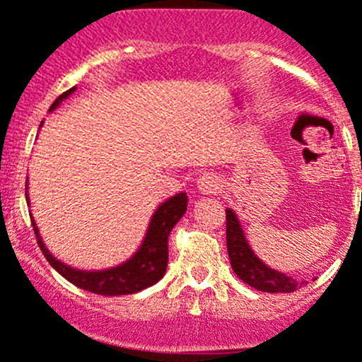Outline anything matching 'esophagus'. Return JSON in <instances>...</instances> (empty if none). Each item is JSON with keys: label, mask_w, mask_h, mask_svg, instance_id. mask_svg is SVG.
<instances>
[{"label": "esophagus", "mask_w": 362, "mask_h": 362, "mask_svg": "<svg viewBox=\"0 0 362 362\" xmlns=\"http://www.w3.org/2000/svg\"><path fill=\"white\" fill-rule=\"evenodd\" d=\"M197 188L200 193H216L221 188V180L214 173H206L197 181Z\"/></svg>", "instance_id": "34e87169"}]
</instances>
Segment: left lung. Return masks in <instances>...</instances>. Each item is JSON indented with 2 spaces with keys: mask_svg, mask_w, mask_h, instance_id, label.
<instances>
[{
  "mask_svg": "<svg viewBox=\"0 0 362 362\" xmlns=\"http://www.w3.org/2000/svg\"><path fill=\"white\" fill-rule=\"evenodd\" d=\"M227 213V250L230 266L238 278H241L250 287L257 288L260 292H294L303 284L296 281L292 276L280 273L276 269H271L269 266L262 262L250 248L248 241L245 238L241 223L232 209H225Z\"/></svg>",
  "mask_w": 362,
  "mask_h": 362,
  "instance_id": "1",
  "label": "left lung"
}]
</instances>
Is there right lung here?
<instances>
[{
  "label": "right lung",
  "mask_w": 362,
  "mask_h": 362,
  "mask_svg": "<svg viewBox=\"0 0 362 362\" xmlns=\"http://www.w3.org/2000/svg\"><path fill=\"white\" fill-rule=\"evenodd\" d=\"M75 88L68 89L63 95H59L54 100L49 110H54L56 107L63 102L64 98L71 95ZM42 127V124H40ZM26 200L30 204V197H28L26 188ZM186 204H188V197L186 193H176L174 197L167 199L162 206L153 214L151 221H149L148 232L142 241L141 248L135 252L134 257L127 260V262L119 264L116 267H109V269L102 271H84L75 269V267L66 266L64 262L56 259L47 248H45L44 241L40 238L37 223H35L33 216H31V223H33L35 235H37V243L40 246L42 253L45 259L49 260L52 267L66 278L70 284L75 287L84 288V291L93 292V294L100 296H127L141 292L144 288L151 287L156 281H160L165 274L167 260H169V234L173 230L174 225L181 220L182 214L186 213Z\"/></svg>",
  "instance_id": "add662e5"
}]
</instances>
